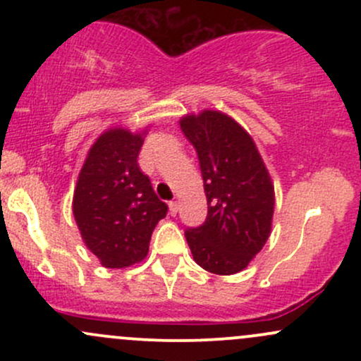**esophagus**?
I'll return each mask as SVG.
<instances>
[{
  "mask_svg": "<svg viewBox=\"0 0 361 361\" xmlns=\"http://www.w3.org/2000/svg\"><path fill=\"white\" fill-rule=\"evenodd\" d=\"M169 214L171 215H176L178 214V202H169Z\"/></svg>",
  "mask_w": 361,
  "mask_h": 361,
  "instance_id": "obj_1",
  "label": "esophagus"
}]
</instances>
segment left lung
I'll use <instances>...</instances> for the list:
<instances>
[{"mask_svg": "<svg viewBox=\"0 0 361 361\" xmlns=\"http://www.w3.org/2000/svg\"><path fill=\"white\" fill-rule=\"evenodd\" d=\"M198 154L207 219L185 231L193 259L215 275L244 270L271 231L275 190L255 140L222 111L204 110L180 120Z\"/></svg>", "mask_w": 361, "mask_h": 361, "instance_id": "obj_1", "label": "left lung"}]
</instances>
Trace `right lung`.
<instances>
[{"instance_id": "right-lung-1", "label": "right lung", "mask_w": 361, "mask_h": 361, "mask_svg": "<svg viewBox=\"0 0 361 361\" xmlns=\"http://www.w3.org/2000/svg\"><path fill=\"white\" fill-rule=\"evenodd\" d=\"M142 134L103 132L78 176L73 214L82 241L105 268H126L146 258L152 231L166 217L137 157Z\"/></svg>"}]
</instances>
